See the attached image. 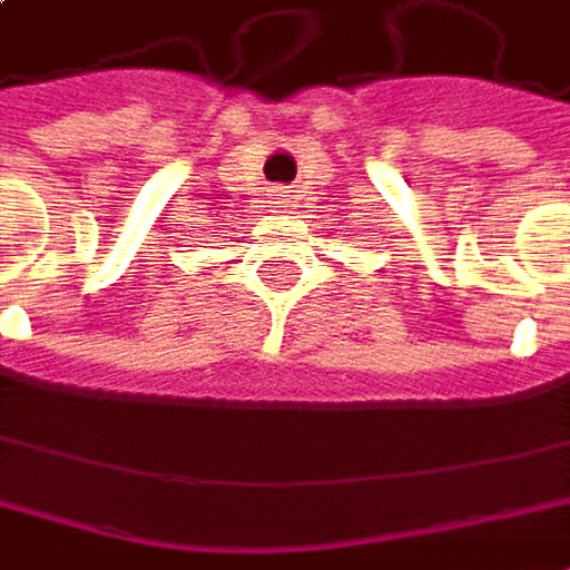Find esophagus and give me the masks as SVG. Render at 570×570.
Returning <instances> with one entry per match:
<instances>
[{
    "mask_svg": "<svg viewBox=\"0 0 570 570\" xmlns=\"http://www.w3.org/2000/svg\"><path fill=\"white\" fill-rule=\"evenodd\" d=\"M288 202V195L285 191H275V205H285Z\"/></svg>",
    "mask_w": 570,
    "mask_h": 570,
    "instance_id": "obj_1",
    "label": "esophagus"
}]
</instances>
